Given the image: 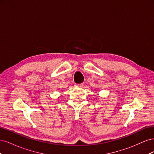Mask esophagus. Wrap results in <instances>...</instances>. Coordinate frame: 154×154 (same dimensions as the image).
I'll use <instances>...</instances> for the list:
<instances>
[{"label": "esophagus", "mask_w": 154, "mask_h": 154, "mask_svg": "<svg viewBox=\"0 0 154 154\" xmlns=\"http://www.w3.org/2000/svg\"><path fill=\"white\" fill-rule=\"evenodd\" d=\"M83 83H80V84H76H76L74 85V86L76 87H83Z\"/></svg>", "instance_id": "obj_1"}]
</instances>
